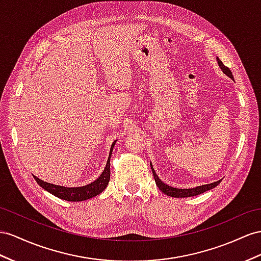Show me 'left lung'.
Wrapping results in <instances>:
<instances>
[{
	"mask_svg": "<svg viewBox=\"0 0 261 261\" xmlns=\"http://www.w3.org/2000/svg\"><path fill=\"white\" fill-rule=\"evenodd\" d=\"M217 62H218V65H219L220 68H222V70L224 71L225 75H227L229 78L233 79L232 73H231V71H230V69L228 68V67H226L219 58H217ZM151 169H152L153 176H154L155 183H156V186L159 188V190H161L162 193H164L165 195H169V196H172V197H191V196H196V195L202 194V193H204L206 191L214 189V188H215V186H217L220 182H222V179H219V181H217V182H214V183H211V184H206V185H202V186H197V188H195V189H186V190H184V189H175V188H171V186L164 184L161 181V179L158 177V175L155 174V171L153 170L152 165H151Z\"/></svg>",
	"mask_w": 261,
	"mask_h": 261,
	"instance_id": "8db88e82",
	"label": "left lung"
}]
</instances>
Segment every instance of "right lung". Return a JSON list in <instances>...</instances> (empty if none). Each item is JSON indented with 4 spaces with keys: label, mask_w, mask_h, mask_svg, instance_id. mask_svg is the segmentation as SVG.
Wrapping results in <instances>:
<instances>
[{
    "label": "right lung",
    "mask_w": 261,
    "mask_h": 261,
    "mask_svg": "<svg viewBox=\"0 0 261 261\" xmlns=\"http://www.w3.org/2000/svg\"><path fill=\"white\" fill-rule=\"evenodd\" d=\"M112 148H113V144L111 146L108 162H107L106 169L103 170L102 174L100 175L96 179V181L92 182L91 184L82 186V188H64V186H58V185L43 182L39 178H37L36 176H34L35 181L37 182V184L39 186H41V188H43L44 190L49 192L50 194L55 195L58 198L69 200V202H80V200L91 198L93 196L100 194V193H101L107 188V185H108V183H109V179H110V156H111Z\"/></svg>",
    "instance_id": "add662e5"
}]
</instances>
